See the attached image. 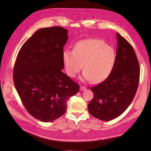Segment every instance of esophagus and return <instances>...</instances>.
I'll list each match as a JSON object with an SVG mask.
<instances>
[{"instance_id":"esophagus-1","label":"esophagus","mask_w":151,"mask_h":151,"mask_svg":"<svg viewBox=\"0 0 151 151\" xmlns=\"http://www.w3.org/2000/svg\"><path fill=\"white\" fill-rule=\"evenodd\" d=\"M85 90H86V88L85 86H80V91H84Z\"/></svg>"}]
</instances>
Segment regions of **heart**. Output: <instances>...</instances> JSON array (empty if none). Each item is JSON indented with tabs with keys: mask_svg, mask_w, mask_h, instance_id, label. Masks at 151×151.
Wrapping results in <instances>:
<instances>
[{
	"mask_svg": "<svg viewBox=\"0 0 151 151\" xmlns=\"http://www.w3.org/2000/svg\"><path fill=\"white\" fill-rule=\"evenodd\" d=\"M63 59L69 76L75 77L84 64L81 80L98 83L106 80L111 73L116 62V52L104 41L90 39L77 43L73 51L65 50Z\"/></svg>",
	"mask_w": 151,
	"mask_h": 151,
	"instance_id": "b5f03b06",
	"label": "heart"
}]
</instances>
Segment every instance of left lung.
Masks as SVG:
<instances>
[{
    "mask_svg": "<svg viewBox=\"0 0 151 151\" xmlns=\"http://www.w3.org/2000/svg\"><path fill=\"white\" fill-rule=\"evenodd\" d=\"M117 47L113 69L106 80L92 87L93 98L88 104V111L101 121H111L121 116L135 96L140 68L132 46L116 33Z\"/></svg>",
    "mask_w": 151,
    "mask_h": 151,
    "instance_id": "8db88e82",
    "label": "left lung"
}]
</instances>
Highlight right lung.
I'll list each match as a JSON object with an SVG mask.
<instances>
[{"instance_id": "add662e5", "label": "right lung", "mask_w": 151, "mask_h": 151, "mask_svg": "<svg viewBox=\"0 0 151 151\" xmlns=\"http://www.w3.org/2000/svg\"><path fill=\"white\" fill-rule=\"evenodd\" d=\"M67 34L62 27L40 29L22 46L15 62V88L27 112L42 122L61 117L80 88L62 71Z\"/></svg>"}]
</instances>
